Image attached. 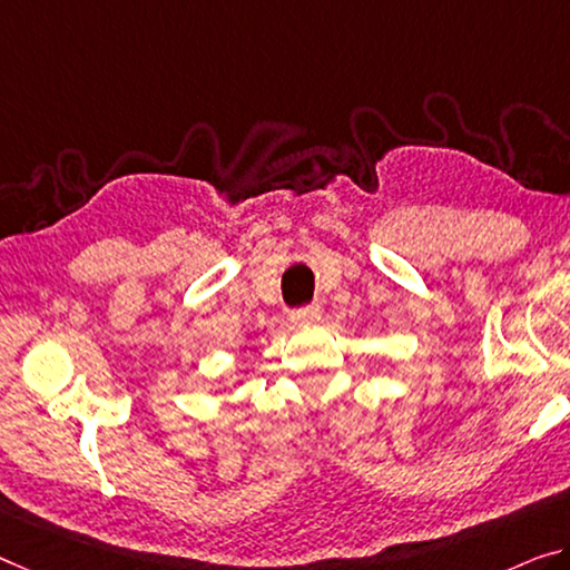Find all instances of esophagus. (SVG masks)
I'll list each match as a JSON object with an SVG mask.
<instances>
[{
	"mask_svg": "<svg viewBox=\"0 0 570 570\" xmlns=\"http://www.w3.org/2000/svg\"><path fill=\"white\" fill-rule=\"evenodd\" d=\"M293 323H311V321H318L321 318V308L318 305H305V308H297L291 313Z\"/></svg>",
	"mask_w": 570,
	"mask_h": 570,
	"instance_id": "34e87169",
	"label": "esophagus"
}]
</instances>
